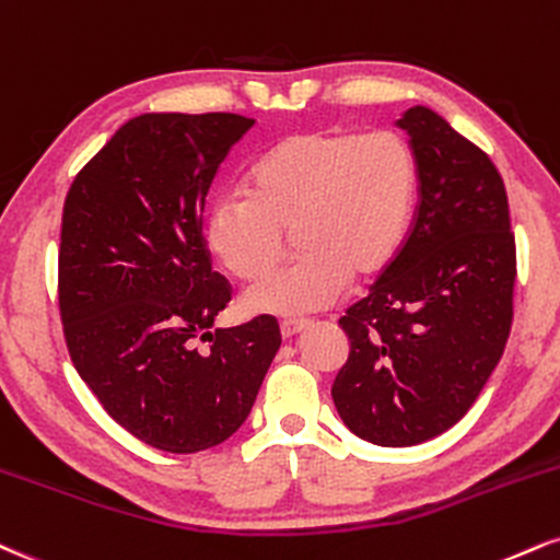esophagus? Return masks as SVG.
<instances>
[{"mask_svg": "<svg viewBox=\"0 0 560 560\" xmlns=\"http://www.w3.org/2000/svg\"><path fill=\"white\" fill-rule=\"evenodd\" d=\"M302 331H307V323H281V339H294Z\"/></svg>", "mask_w": 560, "mask_h": 560, "instance_id": "1", "label": "esophagus"}]
</instances>
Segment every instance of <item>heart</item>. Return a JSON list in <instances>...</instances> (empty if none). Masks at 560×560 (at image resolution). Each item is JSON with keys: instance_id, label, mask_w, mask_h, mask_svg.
I'll return each mask as SVG.
<instances>
[{"instance_id": "heart-1", "label": "heart", "mask_w": 560, "mask_h": 560, "mask_svg": "<svg viewBox=\"0 0 560 560\" xmlns=\"http://www.w3.org/2000/svg\"><path fill=\"white\" fill-rule=\"evenodd\" d=\"M420 170L399 132L307 130L279 140L253 166L247 195H219L203 215L213 260L240 281L271 273L292 232L300 255L247 289L242 310L305 318L341 300L352 276H381L412 224Z\"/></svg>"}]
</instances>
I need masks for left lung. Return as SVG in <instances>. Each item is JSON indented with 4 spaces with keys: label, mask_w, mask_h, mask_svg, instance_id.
<instances>
[{
    "label": "left lung",
    "mask_w": 560,
    "mask_h": 560,
    "mask_svg": "<svg viewBox=\"0 0 560 560\" xmlns=\"http://www.w3.org/2000/svg\"><path fill=\"white\" fill-rule=\"evenodd\" d=\"M420 170L415 226L339 326L349 360L331 396L375 446H417L469 412L506 347L516 245L493 161L428 106L396 119Z\"/></svg>",
    "instance_id": "left-lung-1"
}]
</instances>
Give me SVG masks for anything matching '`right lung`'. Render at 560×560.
<instances>
[{
  "instance_id": "right-lung-1",
  "label": "right lung",
  "mask_w": 560,
  "mask_h": 560,
  "mask_svg": "<svg viewBox=\"0 0 560 560\" xmlns=\"http://www.w3.org/2000/svg\"><path fill=\"white\" fill-rule=\"evenodd\" d=\"M253 125L226 112L140 114L65 200L59 310L72 362L112 420L170 454L237 433L281 347L268 315L213 328L229 287L200 232L208 187ZM198 335L212 341L206 353Z\"/></svg>"
}]
</instances>
